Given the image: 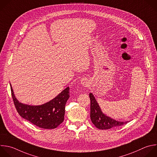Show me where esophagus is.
Instances as JSON below:
<instances>
[{
  "mask_svg": "<svg viewBox=\"0 0 157 157\" xmlns=\"http://www.w3.org/2000/svg\"><path fill=\"white\" fill-rule=\"evenodd\" d=\"M81 82V84H82L83 86H84V87H86V86H87L89 85L88 81H87V79H86V78L82 79Z\"/></svg>",
  "mask_w": 157,
  "mask_h": 157,
  "instance_id": "34e87169",
  "label": "esophagus"
}]
</instances>
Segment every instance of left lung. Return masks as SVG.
I'll list each match as a JSON object with an SVG mask.
<instances>
[{
    "label": "left lung",
    "instance_id": "obj_1",
    "mask_svg": "<svg viewBox=\"0 0 157 157\" xmlns=\"http://www.w3.org/2000/svg\"><path fill=\"white\" fill-rule=\"evenodd\" d=\"M90 100V120L96 128L99 129H109L126 124L128 121H117L104 114L98 103L92 93L89 94Z\"/></svg>",
    "mask_w": 157,
    "mask_h": 157
}]
</instances>
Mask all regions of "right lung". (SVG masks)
Wrapping results in <instances>:
<instances>
[{"label":"right lung","instance_id":"add662e5","mask_svg":"<svg viewBox=\"0 0 157 157\" xmlns=\"http://www.w3.org/2000/svg\"><path fill=\"white\" fill-rule=\"evenodd\" d=\"M12 95L19 115L33 124L44 129H54L64 120L65 105L70 97L69 87L54 98L40 105H29L20 102L10 84Z\"/></svg>","mask_w":157,"mask_h":157}]
</instances>
